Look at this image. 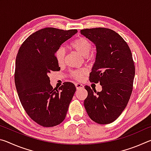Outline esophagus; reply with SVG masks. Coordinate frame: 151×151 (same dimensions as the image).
Segmentation results:
<instances>
[{
    "instance_id": "1",
    "label": "esophagus",
    "mask_w": 151,
    "mask_h": 151,
    "mask_svg": "<svg viewBox=\"0 0 151 151\" xmlns=\"http://www.w3.org/2000/svg\"><path fill=\"white\" fill-rule=\"evenodd\" d=\"M75 86H76V88L77 89V90H78V89H81V88H84V86L81 83H76Z\"/></svg>"
}]
</instances>
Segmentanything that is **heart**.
Here are the masks:
<instances>
[{"instance_id":"1","label":"heart","mask_w":151,"mask_h":151,"mask_svg":"<svg viewBox=\"0 0 151 151\" xmlns=\"http://www.w3.org/2000/svg\"><path fill=\"white\" fill-rule=\"evenodd\" d=\"M69 47L76 51L82 57H86V58H92V55L89 54L92 49V43L90 40L86 39V38L79 37L78 39L74 40L70 44ZM55 57L58 65H63L65 59V52L63 48H58L55 51ZM85 73V69L75 70L71 73V76L76 80H81Z\"/></svg>"}]
</instances>
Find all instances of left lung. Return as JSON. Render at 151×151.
Returning <instances> with one entry per match:
<instances>
[{
    "label": "left lung",
    "mask_w": 151,
    "mask_h": 151,
    "mask_svg": "<svg viewBox=\"0 0 151 151\" xmlns=\"http://www.w3.org/2000/svg\"><path fill=\"white\" fill-rule=\"evenodd\" d=\"M81 34L95 45V62L89 79L102 86V91L97 93L90 86H85L88 96L84 106L93 121L109 124L121 115L131 95L135 75L131 51L124 40L112 30L87 29L81 30Z\"/></svg>",
    "instance_id": "obj_1"
}]
</instances>
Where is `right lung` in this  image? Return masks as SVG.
<instances>
[{"mask_svg": "<svg viewBox=\"0 0 151 151\" xmlns=\"http://www.w3.org/2000/svg\"><path fill=\"white\" fill-rule=\"evenodd\" d=\"M76 32L45 28L30 35L18 52L14 74L18 95L28 115L42 127L57 126L65 120L76 91L70 82L53 88L48 75L60 70L55 51Z\"/></svg>", "mask_w": 151, "mask_h": 151, "instance_id": "1", "label": "right lung"}]
</instances>
